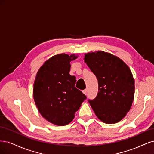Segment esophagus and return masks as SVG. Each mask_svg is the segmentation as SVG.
<instances>
[{
    "label": "esophagus",
    "instance_id": "esophagus-1",
    "mask_svg": "<svg viewBox=\"0 0 154 154\" xmlns=\"http://www.w3.org/2000/svg\"><path fill=\"white\" fill-rule=\"evenodd\" d=\"M82 93L84 94V95H87V90H84L82 91Z\"/></svg>",
    "mask_w": 154,
    "mask_h": 154
}]
</instances>
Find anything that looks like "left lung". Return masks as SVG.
<instances>
[{"mask_svg": "<svg viewBox=\"0 0 154 154\" xmlns=\"http://www.w3.org/2000/svg\"><path fill=\"white\" fill-rule=\"evenodd\" d=\"M84 61L97 78L98 94L89 100L96 116L107 124L122 120L129 111L134 96V79L119 57L103 51L85 54Z\"/></svg>", "mask_w": 154, "mask_h": 154, "instance_id": "obj_1", "label": "left lung"}]
</instances>
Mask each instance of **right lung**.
Returning a JSON list of instances; mask_svg holds the SVG:
<instances>
[{
    "mask_svg": "<svg viewBox=\"0 0 154 154\" xmlns=\"http://www.w3.org/2000/svg\"><path fill=\"white\" fill-rule=\"evenodd\" d=\"M77 57L66 54L52 56L39 68L33 88V97L42 116L54 125L71 122L86 99L75 87V76L70 75V62Z\"/></svg>",
    "mask_w": 154,
    "mask_h": 154,
    "instance_id": "add662e5",
    "label": "right lung"
}]
</instances>
